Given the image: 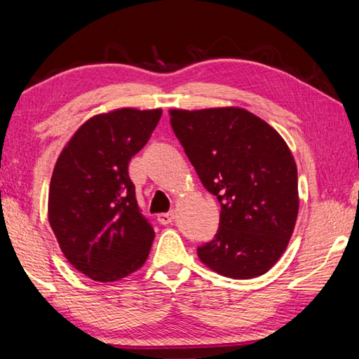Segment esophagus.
<instances>
[{
  "label": "esophagus",
  "instance_id": "1",
  "mask_svg": "<svg viewBox=\"0 0 359 359\" xmlns=\"http://www.w3.org/2000/svg\"><path fill=\"white\" fill-rule=\"evenodd\" d=\"M175 219V215H173V211H168V213H161L157 216V221L161 222L162 226H165V224H170V222H172Z\"/></svg>",
  "mask_w": 359,
  "mask_h": 359
}]
</instances>
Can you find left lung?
Masks as SVG:
<instances>
[{"instance_id":"obj_1","label":"left lung","mask_w":359,"mask_h":359,"mask_svg":"<svg viewBox=\"0 0 359 359\" xmlns=\"http://www.w3.org/2000/svg\"><path fill=\"white\" fill-rule=\"evenodd\" d=\"M176 138L221 205L219 229L197 248L224 277L266 273L283 255L299 211L297 167L275 128L242 108L170 111Z\"/></svg>"}]
</instances>
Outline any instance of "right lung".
Returning <instances> with one entry per match:
<instances>
[{"mask_svg":"<svg viewBox=\"0 0 359 359\" xmlns=\"http://www.w3.org/2000/svg\"><path fill=\"white\" fill-rule=\"evenodd\" d=\"M161 109L122 108L84 122L55 163L49 222L72 266L95 281H117L148 259L154 229L144 218L128 176Z\"/></svg>","mask_w":359,"mask_h":359,"instance_id":"1","label":"right lung"}]
</instances>
